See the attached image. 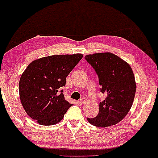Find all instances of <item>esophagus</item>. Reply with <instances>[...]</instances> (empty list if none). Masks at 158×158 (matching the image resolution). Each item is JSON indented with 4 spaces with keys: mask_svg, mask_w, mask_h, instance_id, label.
Listing matches in <instances>:
<instances>
[{
    "mask_svg": "<svg viewBox=\"0 0 158 158\" xmlns=\"http://www.w3.org/2000/svg\"><path fill=\"white\" fill-rule=\"evenodd\" d=\"M85 102H86V99H85V98H82V99H80V102H81V104H83Z\"/></svg>",
    "mask_w": 158,
    "mask_h": 158,
    "instance_id": "obj_1",
    "label": "esophagus"
}]
</instances>
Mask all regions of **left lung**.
Listing matches in <instances>:
<instances>
[{"instance_id": "left-lung-1", "label": "left lung", "mask_w": 158, "mask_h": 158, "mask_svg": "<svg viewBox=\"0 0 158 158\" xmlns=\"http://www.w3.org/2000/svg\"><path fill=\"white\" fill-rule=\"evenodd\" d=\"M85 59L97 73L100 91L106 94L99 103L98 115L88 121L102 128L115 125L128 113L134 99L136 85L131 67L110 52L86 55Z\"/></svg>"}]
</instances>
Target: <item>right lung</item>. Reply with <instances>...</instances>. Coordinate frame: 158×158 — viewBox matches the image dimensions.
I'll return each mask as SVG.
<instances>
[{
  "label": "right lung",
  "mask_w": 158,
  "mask_h": 158,
  "mask_svg": "<svg viewBox=\"0 0 158 158\" xmlns=\"http://www.w3.org/2000/svg\"><path fill=\"white\" fill-rule=\"evenodd\" d=\"M83 54L53 55L32 61L19 80L21 103L27 114L43 126L58 123L72 106L61 88Z\"/></svg>",
  "instance_id": "obj_1"
}]
</instances>
